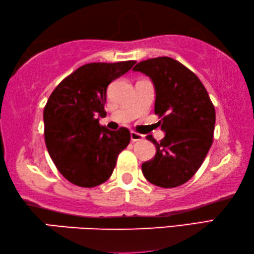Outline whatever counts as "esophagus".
I'll use <instances>...</instances> for the list:
<instances>
[{
    "instance_id": "1",
    "label": "esophagus",
    "mask_w": 254,
    "mask_h": 254,
    "mask_svg": "<svg viewBox=\"0 0 254 254\" xmlns=\"http://www.w3.org/2000/svg\"><path fill=\"white\" fill-rule=\"evenodd\" d=\"M130 139H131V142H138V140L144 139V135L138 134V132H136V131H131L130 132Z\"/></svg>"
}]
</instances>
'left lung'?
Masks as SVG:
<instances>
[{
	"label": "left lung",
	"mask_w": 254,
	"mask_h": 254,
	"mask_svg": "<svg viewBox=\"0 0 254 254\" xmlns=\"http://www.w3.org/2000/svg\"><path fill=\"white\" fill-rule=\"evenodd\" d=\"M132 70L144 73L155 88V115L165 136L154 143L156 154L144 162L147 181L161 188L186 184L200 168L213 144L216 114L198 76L171 57L143 61Z\"/></svg>",
	"instance_id": "8db88e82"
}]
</instances>
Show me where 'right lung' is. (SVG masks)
<instances>
[{
	"instance_id": "1",
	"label": "right lung",
	"mask_w": 254,
	"mask_h": 254,
	"mask_svg": "<svg viewBox=\"0 0 254 254\" xmlns=\"http://www.w3.org/2000/svg\"><path fill=\"white\" fill-rule=\"evenodd\" d=\"M135 63L83 65L56 86L46 103V146L57 170L70 184L93 188L106 182L119 153L129 144L127 128L109 130L99 124V117L107 115L108 85Z\"/></svg>"
}]
</instances>
